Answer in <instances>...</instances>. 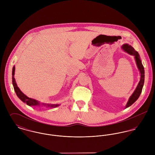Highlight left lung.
Wrapping results in <instances>:
<instances>
[{
  "label": "left lung",
  "instance_id": "obj_1",
  "mask_svg": "<svg viewBox=\"0 0 155 155\" xmlns=\"http://www.w3.org/2000/svg\"><path fill=\"white\" fill-rule=\"evenodd\" d=\"M122 48L125 52H127L128 53L134 56L136 61L138 68L139 69V71L140 72V74H141V78H140V82L138 84L136 89L135 90V91H134V93H133L131 96L130 97L129 101L127 102V104L125 106V107L127 108V107L130 106L132 104H133L137 100L138 98L139 97V96H140V95L141 93L142 88H143L144 82V69L143 65V64H142V63L140 61V56L138 54V53L137 51H136V50L131 46L126 44V45H124L122 46Z\"/></svg>",
  "mask_w": 155,
  "mask_h": 155
}]
</instances>
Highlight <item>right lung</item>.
Segmentation results:
<instances>
[{"label": "right lung", "instance_id": "right-lung-1", "mask_svg": "<svg viewBox=\"0 0 155 155\" xmlns=\"http://www.w3.org/2000/svg\"><path fill=\"white\" fill-rule=\"evenodd\" d=\"M14 74H15V67H13L12 68V84L14 88V90L17 95L18 97L24 102L26 103L29 106H47V107H55L59 106V104H40L38 101H35V99H33L31 98L28 97L27 96H25L18 87L17 83L15 82V80L14 78Z\"/></svg>", "mask_w": 155, "mask_h": 155}]
</instances>
